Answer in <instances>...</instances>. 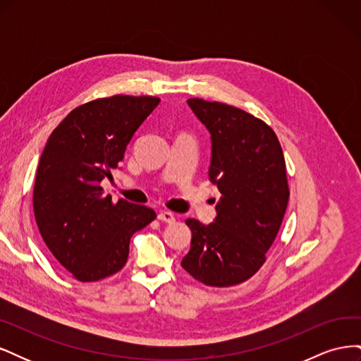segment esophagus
<instances>
[{
  "label": "esophagus",
  "instance_id": "esophagus-1",
  "mask_svg": "<svg viewBox=\"0 0 361 361\" xmlns=\"http://www.w3.org/2000/svg\"><path fill=\"white\" fill-rule=\"evenodd\" d=\"M158 220L159 221H166V223H174V220H176V218H174V214L170 212V211H159Z\"/></svg>",
  "mask_w": 361,
  "mask_h": 361
}]
</instances>
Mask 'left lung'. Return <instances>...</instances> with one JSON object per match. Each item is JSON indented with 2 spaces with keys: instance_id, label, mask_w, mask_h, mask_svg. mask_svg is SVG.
Masks as SVG:
<instances>
[{
  "instance_id": "1",
  "label": "left lung",
  "mask_w": 361,
  "mask_h": 361,
  "mask_svg": "<svg viewBox=\"0 0 361 361\" xmlns=\"http://www.w3.org/2000/svg\"><path fill=\"white\" fill-rule=\"evenodd\" d=\"M211 134L209 179L221 197L214 223L188 218L191 248L182 268L203 285H239L265 264L285 216L289 187L279 138L260 118L221 102L188 99Z\"/></svg>"
}]
</instances>
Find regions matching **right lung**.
<instances>
[{
	"instance_id": "add662e5",
	"label": "right lung",
	"mask_w": 361,
	"mask_h": 361,
	"mask_svg": "<svg viewBox=\"0 0 361 361\" xmlns=\"http://www.w3.org/2000/svg\"><path fill=\"white\" fill-rule=\"evenodd\" d=\"M159 101L116 94L80 105L52 130L42 152L32 191L36 223L54 257L76 280L116 274L128 260L130 236L157 218L147 206L114 203L101 182L111 178Z\"/></svg>"
}]
</instances>
